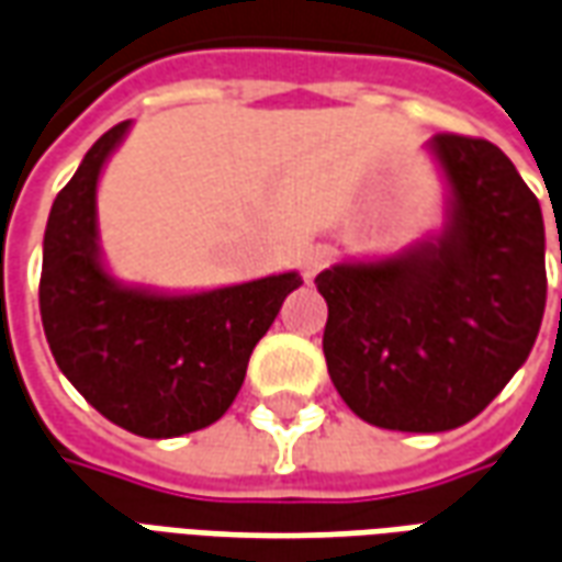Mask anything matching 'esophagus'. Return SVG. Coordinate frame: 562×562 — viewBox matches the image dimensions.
<instances>
[{
    "mask_svg": "<svg viewBox=\"0 0 562 562\" xmlns=\"http://www.w3.org/2000/svg\"><path fill=\"white\" fill-rule=\"evenodd\" d=\"M330 258H334V252H330L328 246H313L310 252L304 256V270H306V280H313L318 270L328 268Z\"/></svg>",
    "mask_w": 562,
    "mask_h": 562,
    "instance_id": "esophagus-1",
    "label": "esophagus"
}]
</instances>
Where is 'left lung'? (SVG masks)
I'll return each instance as SVG.
<instances>
[{
	"label": "left lung",
	"mask_w": 562,
	"mask_h": 562,
	"mask_svg": "<svg viewBox=\"0 0 562 562\" xmlns=\"http://www.w3.org/2000/svg\"><path fill=\"white\" fill-rule=\"evenodd\" d=\"M434 149L454 195L442 240L316 277L334 389L367 424L409 434L472 422L506 389L548 294L542 207L506 153L454 132Z\"/></svg>",
	"instance_id": "8db88e82"
}]
</instances>
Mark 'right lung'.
Returning <instances> with one entry per match:
<instances>
[{
  "label": "right lung",
  "mask_w": 562,
  "mask_h": 562,
  "mask_svg": "<svg viewBox=\"0 0 562 562\" xmlns=\"http://www.w3.org/2000/svg\"><path fill=\"white\" fill-rule=\"evenodd\" d=\"M126 128H108L56 195L38 306L56 364L83 401L128 434L171 439L225 415L256 342L304 280L280 273L183 297L120 289L99 265L95 183Z\"/></svg>",
  "instance_id": "right-lung-1"
}]
</instances>
